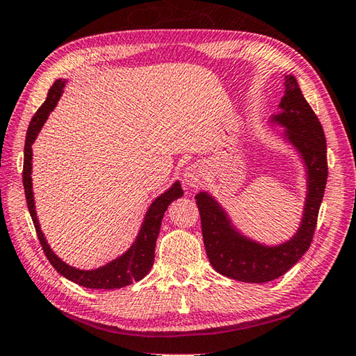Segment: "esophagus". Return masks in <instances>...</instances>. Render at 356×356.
I'll return each mask as SVG.
<instances>
[{
    "mask_svg": "<svg viewBox=\"0 0 356 356\" xmlns=\"http://www.w3.org/2000/svg\"><path fill=\"white\" fill-rule=\"evenodd\" d=\"M203 179V169L200 164H192L184 172V184L187 187H198Z\"/></svg>",
    "mask_w": 356,
    "mask_h": 356,
    "instance_id": "1",
    "label": "esophagus"
}]
</instances>
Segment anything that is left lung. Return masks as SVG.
<instances>
[{
    "mask_svg": "<svg viewBox=\"0 0 356 356\" xmlns=\"http://www.w3.org/2000/svg\"><path fill=\"white\" fill-rule=\"evenodd\" d=\"M279 108L280 113L271 120L285 127L284 138L296 147L307 169L308 192L298 232L277 246L257 243L232 226L223 207L209 193L195 195L206 254L212 268L240 282H270L290 270L310 248L323 203L328 175L325 135L294 76L285 77V95Z\"/></svg>",
    "mask_w": 356,
    "mask_h": 356,
    "instance_id": "1",
    "label": "left lung"
}]
</instances>
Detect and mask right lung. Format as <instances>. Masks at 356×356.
Wrapping results in <instances>:
<instances>
[{
  "mask_svg": "<svg viewBox=\"0 0 356 356\" xmlns=\"http://www.w3.org/2000/svg\"><path fill=\"white\" fill-rule=\"evenodd\" d=\"M66 80L58 79L54 82L51 90L48 92V97H46L44 104L40 106L38 111L33 115L28 135H26V143H24V165H23V186H24V193H26V203H28V209L33 221V226H35L37 236L40 240V245H42L46 257L51 261V265L56 268V270L62 274L63 277L72 280L82 286L92 288V290H115V288H122L130 285L133 282H138V280L143 279L147 273L152 270L153 260H155V246H156V238L161 229V220L164 217V212L167 211V206H169L173 200L183 197V189H181V184L178 181L173 183L169 191L161 193V195L153 201L150 204L149 211L145 213L144 223L140 226L138 237L135 243L130 246L129 251H125L122 256L111 260L110 264L105 266L96 268V270H77V268L66 265L63 260H60L46 241L42 229H40V223L37 220V212H35V201H33V192H32V144L35 140L37 135L42 130L43 124L48 119L49 113L56 108L60 96H62L63 86Z\"/></svg>",
  "mask_w": 356,
  "mask_h": 356,
  "instance_id": "1",
  "label": "right lung"
}]
</instances>
